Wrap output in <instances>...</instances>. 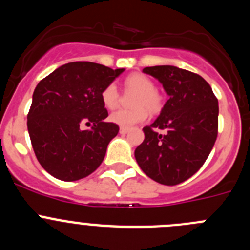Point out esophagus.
Wrapping results in <instances>:
<instances>
[{
  "instance_id": "obj_1",
  "label": "esophagus",
  "mask_w": 250,
  "mask_h": 250,
  "mask_svg": "<svg viewBox=\"0 0 250 250\" xmlns=\"http://www.w3.org/2000/svg\"><path fill=\"white\" fill-rule=\"evenodd\" d=\"M130 131L129 127H120V134H123V135H125V134H127V132Z\"/></svg>"
}]
</instances>
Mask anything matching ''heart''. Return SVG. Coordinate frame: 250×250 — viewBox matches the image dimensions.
<instances>
[{
  "instance_id": "obj_1",
  "label": "heart",
  "mask_w": 250,
  "mask_h": 250,
  "mask_svg": "<svg viewBox=\"0 0 250 250\" xmlns=\"http://www.w3.org/2000/svg\"><path fill=\"white\" fill-rule=\"evenodd\" d=\"M127 91H135L136 95L132 100L134 109H120L110 115V121L121 127H130L135 124L146 120L147 110L151 114H158L163 107V99L156 91L154 81L143 74H132L124 81ZM101 101L106 109L114 110L120 104V94L115 83H109L101 91Z\"/></svg>"
}]
</instances>
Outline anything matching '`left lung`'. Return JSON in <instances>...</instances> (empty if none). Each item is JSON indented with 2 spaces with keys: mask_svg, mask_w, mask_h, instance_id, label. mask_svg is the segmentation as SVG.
<instances>
[{
  "mask_svg": "<svg viewBox=\"0 0 250 250\" xmlns=\"http://www.w3.org/2000/svg\"><path fill=\"white\" fill-rule=\"evenodd\" d=\"M143 71L163 83L169 100L159 118L143 129L145 139L135 149V159L152 180L180 184L203 167L215 144L218 99L200 75L188 70L164 65Z\"/></svg>",
  "mask_w": 250,
  "mask_h": 250,
  "instance_id": "left-lung-1",
  "label": "left lung"
}]
</instances>
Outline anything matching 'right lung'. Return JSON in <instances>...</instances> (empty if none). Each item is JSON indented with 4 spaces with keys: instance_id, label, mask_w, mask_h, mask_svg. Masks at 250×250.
I'll return each mask as SVG.
<instances>
[{
    "instance_id": "obj_1",
    "label": "right lung",
    "mask_w": 250,
    "mask_h": 250,
    "mask_svg": "<svg viewBox=\"0 0 250 250\" xmlns=\"http://www.w3.org/2000/svg\"><path fill=\"white\" fill-rule=\"evenodd\" d=\"M124 68L89 61L60 66L37 83L27 129L41 167L63 182L86 178L100 167L119 126L105 123L101 91ZM83 125L91 126L87 130Z\"/></svg>"
}]
</instances>
